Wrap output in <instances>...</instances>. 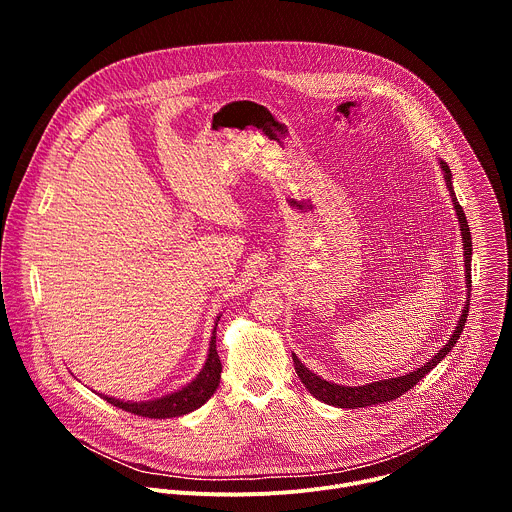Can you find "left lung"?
Wrapping results in <instances>:
<instances>
[{"instance_id": "obj_1", "label": "left lung", "mask_w": 512, "mask_h": 512, "mask_svg": "<svg viewBox=\"0 0 512 512\" xmlns=\"http://www.w3.org/2000/svg\"><path fill=\"white\" fill-rule=\"evenodd\" d=\"M440 166L444 170V178H446V186L450 190L452 196V204L456 208V216H458V223H460V231H462V243H464V267H466V287H468V296H466V304L462 310V316L458 320V326L454 330V334L450 336V340L446 342V346L442 350H437L435 356H431L429 362L421 364L419 369H415L413 373H407L403 377H395V379H385V381H375V383H367V385H360V387H344V385H336L330 381H324L322 377L314 375L312 371H308L306 364L300 362V358L296 354H291L296 364V373L300 377V381L304 383V387L322 403L340 407V409H356V407H369V405H379V403H387L393 401L397 397H401L403 393H407L409 389H413L433 367L440 360H444V356L456 346L464 326H466V318H468V308H470V287H472V237H470V225L466 221V214L456 198L454 186H452V172L450 166L440 160Z\"/></svg>"}]
</instances>
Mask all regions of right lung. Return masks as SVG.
Returning <instances> with one entry per match:
<instances>
[{
	"mask_svg": "<svg viewBox=\"0 0 512 512\" xmlns=\"http://www.w3.org/2000/svg\"><path fill=\"white\" fill-rule=\"evenodd\" d=\"M218 318L221 316H216V322H218ZM221 373H223V364L216 352V324H214L206 362L192 383L184 385L182 389H178L170 395L154 399V401H121V399L107 397V395H101V397L107 403H111L123 411H129L133 415L152 417V419H170V417H180V415H186V413L202 407L214 395L218 383H221Z\"/></svg>",
	"mask_w": 512,
	"mask_h": 512,
	"instance_id": "right-lung-1",
	"label": "right lung"
}]
</instances>
